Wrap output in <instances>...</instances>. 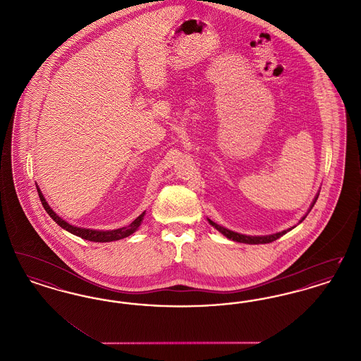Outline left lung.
<instances>
[{"label": "left lung", "instance_id": "8db88e82", "mask_svg": "<svg viewBox=\"0 0 361 361\" xmlns=\"http://www.w3.org/2000/svg\"><path fill=\"white\" fill-rule=\"evenodd\" d=\"M318 196H319V190H318V193L315 195V197H314V200H312V203H311V206H310L307 214H309L310 211H311V208H312L314 204H315V202H317ZM307 214H306V215H305V216H303V218L299 221V224H302V222L306 219ZM207 221H208V224H211L214 228H216L219 233H222L226 238L234 240V242H240V243H249V245H259V243H269V242H274V240H277V238L283 237L284 234H287L288 231H291L292 228L295 227V226H293V227H291V228H287V230L279 231V233H275V234H269V235H246V234H240V233L231 231V230L226 228V227L221 226V224L212 222L211 219H207Z\"/></svg>", "mask_w": 361, "mask_h": 361}]
</instances>
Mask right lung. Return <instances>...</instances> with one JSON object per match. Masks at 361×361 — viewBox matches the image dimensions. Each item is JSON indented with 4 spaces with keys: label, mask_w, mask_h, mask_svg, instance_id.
Wrapping results in <instances>:
<instances>
[{
    "label": "right lung",
    "mask_w": 361,
    "mask_h": 361,
    "mask_svg": "<svg viewBox=\"0 0 361 361\" xmlns=\"http://www.w3.org/2000/svg\"><path fill=\"white\" fill-rule=\"evenodd\" d=\"M37 188V193H39V197H40V202L44 207V209L47 211V214L51 216L52 221L55 224H59L63 230L69 231L71 234L77 235V237H81L82 240H92V242H112V240H123L126 237H130L131 234H134L139 228V226L143 221V216L146 214L142 212L137 219L128 226L126 227H121V228H116V230H93V228H84V227H77V226H73V224H68L65 219H62L56 212L52 211L51 207L49 206L47 200L44 199L43 193L40 192V188L36 185Z\"/></svg>",
    "instance_id": "add662e5"
}]
</instances>
